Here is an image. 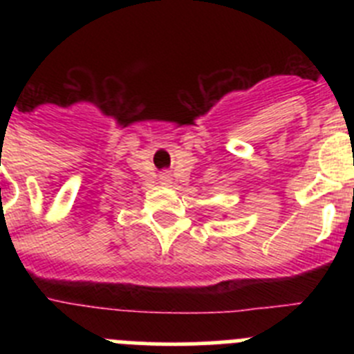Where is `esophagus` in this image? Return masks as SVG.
<instances>
[{
    "label": "esophagus",
    "mask_w": 354,
    "mask_h": 354,
    "mask_svg": "<svg viewBox=\"0 0 354 354\" xmlns=\"http://www.w3.org/2000/svg\"><path fill=\"white\" fill-rule=\"evenodd\" d=\"M161 183L162 184H170L171 183V177L168 174H161Z\"/></svg>",
    "instance_id": "34e87169"
}]
</instances>
